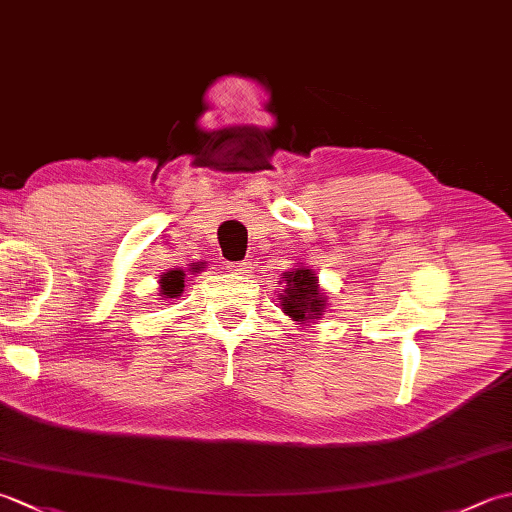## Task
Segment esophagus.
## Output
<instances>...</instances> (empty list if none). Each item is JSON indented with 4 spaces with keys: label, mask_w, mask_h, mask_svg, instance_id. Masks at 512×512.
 <instances>
[{
    "label": "esophagus",
    "mask_w": 512,
    "mask_h": 512,
    "mask_svg": "<svg viewBox=\"0 0 512 512\" xmlns=\"http://www.w3.org/2000/svg\"><path fill=\"white\" fill-rule=\"evenodd\" d=\"M226 268H228V270H231V273H237V275H244V273H248V270H250V262H237V264H228Z\"/></svg>",
    "instance_id": "obj_1"
}]
</instances>
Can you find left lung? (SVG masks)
Here are the masks:
<instances>
[{"label":"left lung","instance_id":"obj_1","mask_svg":"<svg viewBox=\"0 0 512 512\" xmlns=\"http://www.w3.org/2000/svg\"><path fill=\"white\" fill-rule=\"evenodd\" d=\"M279 303L286 317L297 325L319 321L328 310V297L321 290L319 277L310 266H295L281 275Z\"/></svg>","mask_w":512,"mask_h":512}]
</instances>
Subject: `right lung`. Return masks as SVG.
Returning a JSON list of instances; mask_svg holds the SVG:
<instances>
[{
	"instance_id": "1",
	"label": "right lung",
	"mask_w": 512,
	"mask_h": 512,
	"mask_svg": "<svg viewBox=\"0 0 512 512\" xmlns=\"http://www.w3.org/2000/svg\"><path fill=\"white\" fill-rule=\"evenodd\" d=\"M193 273H200V268H193ZM184 270H180V268H173V270H169V273H162L160 275V295L158 297H162V299H178L182 292H184Z\"/></svg>"
}]
</instances>
